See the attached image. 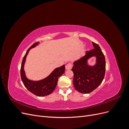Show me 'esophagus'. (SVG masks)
Instances as JSON below:
<instances>
[{
    "instance_id": "obj_1",
    "label": "esophagus",
    "mask_w": 129,
    "mask_h": 129,
    "mask_svg": "<svg viewBox=\"0 0 129 129\" xmlns=\"http://www.w3.org/2000/svg\"><path fill=\"white\" fill-rule=\"evenodd\" d=\"M72 68V64L71 63H68L66 66V70H70Z\"/></svg>"
}]
</instances>
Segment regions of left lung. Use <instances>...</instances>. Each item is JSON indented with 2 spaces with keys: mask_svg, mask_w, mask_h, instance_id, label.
Masks as SVG:
<instances>
[{
  "mask_svg": "<svg viewBox=\"0 0 129 129\" xmlns=\"http://www.w3.org/2000/svg\"><path fill=\"white\" fill-rule=\"evenodd\" d=\"M93 49L87 51L85 55L74 62L72 69L74 73L73 84L77 90L89 93L94 90L102 83L105 73V56L100 46L92 42ZM95 56L96 63L90 66L87 60Z\"/></svg>",
  "mask_w": 129,
  "mask_h": 129,
  "instance_id": "1",
  "label": "left lung"
}]
</instances>
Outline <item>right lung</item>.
I'll return each instance as SVG.
<instances>
[{"instance_id":"1","label":"right lung","mask_w":129,"mask_h":129,"mask_svg":"<svg viewBox=\"0 0 129 129\" xmlns=\"http://www.w3.org/2000/svg\"><path fill=\"white\" fill-rule=\"evenodd\" d=\"M39 44V42H36L30 47L26 52L22 61L20 75L21 80L25 87L35 95L37 96H45L52 93L55 89L58 79L65 71V66H61L55 68L50 73L49 75L45 79L39 81L30 80L26 76L24 71V65L26 62V57L30 49L34 48Z\"/></svg>"}]
</instances>
